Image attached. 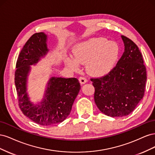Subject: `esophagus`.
<instances>
[{"label": "esophagus", "mask_w": 155, "mask_h": 155, "mask_svg": "<svg viewBox=\"0 0 155 155\" xmlns=\"http://www.w3.org/2000/svg\"><path fill=\"white\" fill-rule=\"evenodd\" d=\"M79 82H80L81 84H84L87 81V79L85 77L81 76V77L79 78Z\"/></svg>", "instance_id": "obj_1"}]
</instances>
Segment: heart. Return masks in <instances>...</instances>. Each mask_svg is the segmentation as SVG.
Instances as JSON below:
<instances>
[{"instance_id": "b5f03b06", "label": "heart", "mask_w": 155, "mask_h": 155, "mask_svg": "<svg viewBox=\"0 0 155 155\" xmlns=\"http://www.w3.org/2000/svg\"><path fill=\"white\" fill-rule=\"evenodd\" d=\"M74 58L68 57L65 63L73 70L79 68V63L86 64L87 72L100 76L109 73L118 61V45L104 37H96L78 44L73 50Z\"/></svg>"}]
</instances>
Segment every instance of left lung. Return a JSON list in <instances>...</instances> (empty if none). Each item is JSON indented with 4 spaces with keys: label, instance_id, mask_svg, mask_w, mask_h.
Masks as SVG:
<instances>
[{
    "label": "left lung",
    "instance_id": "obj_1",
    "mask_svg": "<svg viewBox=\"0 0 155 155\" xmlns=\"http://www.w3.org/2000/svg\"><path fill=\"white\" fill-rule=\"evenodd\" d=\"M125 51L116 67L100 78H91L94 101L107 116L122 117L132 112L144 95L147 81L143 56L134 42L121 35Z\"/></svg>",
    "mask_w": 155,
    "mask_h": 155
}]
</instances>
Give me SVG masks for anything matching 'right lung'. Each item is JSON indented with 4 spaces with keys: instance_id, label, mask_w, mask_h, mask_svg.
I'll use <instances>...</instances> for the list:
<instances>
[{
    "instance_id": "obj_1",
    "label": "right lung",
    "mask_w": 155,
    "mask_h": 155,
    "mask_svg": "<svg viewBox=\"0 0 155 155\" xmlns=\"http://www.w3.org/2000/svg\"><path fill=\"white\" fill-rule=\"evenodd\" d=\"M46 35L43 32L32 35L23 46L16 63L15 84L18 106L23 114L41 125L62 122L70 114L73 103L81 88L77 78H50L41 105H34L26 92L30 65L37 63L48 51Z\"/></svg>"
}]
</instances>
